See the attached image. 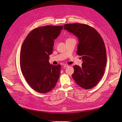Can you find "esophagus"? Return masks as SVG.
<instances>
[{"instance_id":"obj_1","label":"esophagus","mask_w":122,"mask_h":122,"mask_svg":"<svg viewBox=\"0 0 122 122\" xmlns=\"http://www.w3.org/2000/svg\"><path fill=\"white\" fill-rule=\"evenodd\" d=\"M64 67V68H66V67H69V65H64V66H63Z\"/></svg>"}]
</instances>
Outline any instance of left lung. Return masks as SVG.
Segmentation results:
<instances>
[{
	"instance_id": "1",
	"label": "left lung",
	"mask_w": 122,
	"mask_h": 122,
	"mask_svg": "<svg viewBox=\"0 0 122 122\" xmlns=\"http://www.w3.org/2000/svg\"><path fill=\"white\" fill-rule=\"evenodd\" d=\"M64 29L76 36L79 40L76 54L81 56L82 66H73L72 78L76 84L85 89H91L103 76L107 63L105 44L98 32L86 24H65Z\"/></svg>"
}]
</instances>
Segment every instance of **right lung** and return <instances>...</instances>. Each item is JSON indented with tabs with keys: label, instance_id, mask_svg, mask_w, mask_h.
Returning a JSON list of instances; mask_svg holds the SVG:
<instances>
[{
	"label": "right lung",
	"instance_id": "1",
	"mask_svg": "<svg viewBox=\"0 0 122 122\" xmlns=\"http://www.w3.org/2000/svg\"><path fill=\"white\" fill-rule=\"evenodd\" d=\"M62 25H45L34 29L23 43L20 64L21 72L29 86L41 93L55 86L60 74L61 65L49 62L54 40L60 34Z\"/></svg>",
	"mask_w": 122,
	"mask_h": 122
}]
</instances>
